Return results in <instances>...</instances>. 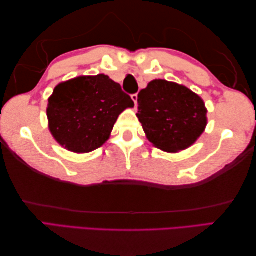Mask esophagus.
<instances>
[{
    "label": "esophagus",
    "mask_w": 256,
    "mask_h": 256,
    "mask_svg": "<svg viewBox=\"0 0 256 256\" xmlns=\"http://www.w3.org/2000/svg\"><path fill=\"white\" fill-rule=\"evenodd\" d=\"M132 100L134 101V103H135V106H136V104H138V94H132Z\"/></svg>",
    "instance_id": "1"
}]
</instances>
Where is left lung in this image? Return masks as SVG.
Returning <instances> with one entry per match:
<instances>
[{
    "label": "left lung",
    "mask_w": 256,
    "mask_h": 256,
    "mask_svg": "<svg viewBox=\"0 0 256 256\" xmlns=\"http://www.w3.org/2000/svg\"><path fill=\"white\" fill-rule=\"evenodd\" d=\"M146 138L155 148L176 153L192 146L206 126L204 102L184 86L153 80L138 96Z\"/></svg>",
    "instance_id": "obj_1"
}]
</instances>
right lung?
<instances>
[{
    "mask_svg": "<svg viewBox=\"0 0 256 256\" xmlns=\"http://www.w3.org/2000/svg\"><path fill=\"white\" fill-rule=\"evenodd\" d=\"M133 106L131 96L108 76H82L54 89L48 99V124L62 148L89 153L106 142L120 114Z\"/></svg>",
    "mask_w": 256,
    "mask_h": 256,
    "instance_id": "obj_1",
    "label": "right lung"
}]
</instances>
